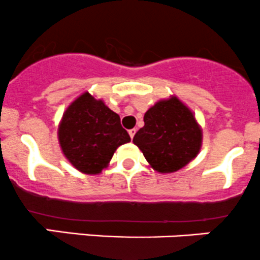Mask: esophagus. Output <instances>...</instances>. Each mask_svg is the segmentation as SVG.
<instances>
[{
	"mask_svg": "<svg viewBox=\"0 0 260 260\" xmlns=\"http://www.w3.org/2000/svg\"><path fill=\"white\" fill-rule=\"evenodd\" d=\"M135 134H136V129H135V127H134V129H130V130H129V135H130L131 139H133L134 136H135Z\"/></svg>",
	"mask_w": 260,
	"mask_h": 260,
	"instance_id": "obj_1",
	"label": "esophagus"
}]
</instances>
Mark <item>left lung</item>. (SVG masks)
Masks as SVG:
<instances>
[{
	"instance_id": "8db88e82",
	"label": "left lung",
	"mask_w": 260,
	"mask_h": 260,
	"mask_svg": "<svg viewBox=\"0 0 260 260\" xmlns=\"http://www.w3.org/2000/svg\"><path fill=\"white\" fill-rule=\"evenodd\" d=\"M144 122L133 142L157 172L178 171L200 152L202 130L193 113L177 96L156 103L145 113Z\"/></svg>"
}]
</instances>
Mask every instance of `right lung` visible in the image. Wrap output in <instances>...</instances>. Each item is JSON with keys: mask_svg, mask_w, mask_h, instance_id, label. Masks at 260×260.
I'll return each instance as SVG.
<instances>
[{"mask_svg": "<svg viewBox=\"0 0 260 260\" xmlns=\"http://www.w3.org/2000/svg\"><path fill=\"white\" fill-rule=\"evenodd\" d=\"M58 140L67 160L78 171L98 175L107 169L120 145L131 139L118 114L85 91L64 111Z\"/></svg>", "mask_w": 260, "mask_h": 260, "instance_id": "add662e5", "label": "right lung"}]
</instances>
